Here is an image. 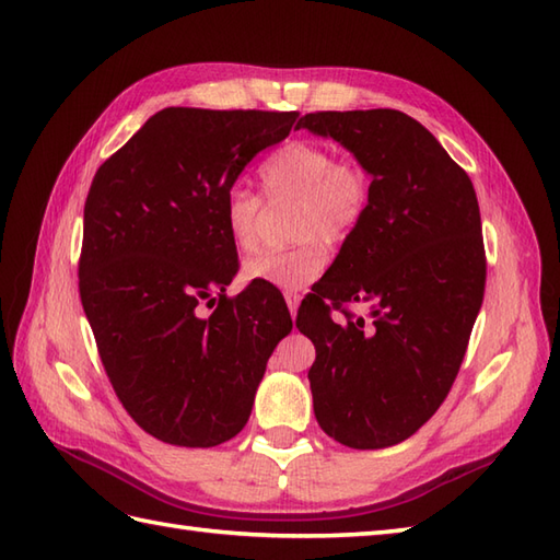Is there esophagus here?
I'll list each match as a JSON object with an SVG mask.
<instances>
[{"mask_svg": "<svg viewBox=\"0 0 560 560\" xmlns=\"http://www.w3.org/2000/svg\"><path fill=\"white\" fill-rule=\"evenodd\" d=\"M283 299H287L291 317H295V313H299V305H301V295L293 293V291H287V293H283Z\"/></svg>", "mask_w": 560, "mask_h": 560, "instance_id": "34e87169", "label": "esophagus"}]
</instances>
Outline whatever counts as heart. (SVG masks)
I'll use <instances>...</instances> for the list:
<instances>
[{
  "label": "heart",
  "instance_id": "1",
  "mask_svg": "<svg viewBox=\"0 0 560 560\" xmlns=\"http://www.w3.org/2000/svg\"><path fill=\"white\" fill-rule=\"evenodd\" d=\"M269 199H295L293 233L299 245L267 249L245 261L247 281L299 291L327 265V243H341L361 223L371 199L368 177L351 161H335L317 141H289L259 168ZM261 201L245 187H231L223 201V221L237 253L255 249Z\"/></svg>",
  "mask_w": 560,
  "mask_h": 560
}]
</instances>
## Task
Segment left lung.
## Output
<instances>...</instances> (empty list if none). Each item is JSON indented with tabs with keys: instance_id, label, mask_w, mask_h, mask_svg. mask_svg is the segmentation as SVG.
<instances>
[{
	"instance_id": "1",
	"label": "left lung",
	"mask_w": 560,
	"mask_h": 560,
	"mask_svg": "<svg viewBox=\"0 0 560 560\" xmlns=\"http://www.w3.org/2000/svg\"><path fill=\"white\" fill-rule=\"evenodd\" d=\"M301 127L339 141L371 175L365 217L295 319L317 353L307 373L315 419L347 447H392L447 397L481 311L477 192L440 141L399 110L307 113ZM325 300L359 302L369 317L335 324Z\"/></svg>"
}]
</instances>
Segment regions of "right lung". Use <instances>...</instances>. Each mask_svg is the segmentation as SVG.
<instances>
[{
    "label": "right lung",
    "instance_id": "obj_1",
    "mask_svg": "<svg viewBox=\"0 0 560 560\" xmlns=\"http://www.w3.org/2000/svg\"><path fill=\"white\" fill-rule=\"evenodd\" d=\"M295 113L165 108L93 177L83 207L79 291L101 361L153 438L213 447L243 431L269 355L293 329L271 289L225 287L237 253L223 201ZM220 295L218 311L201 302Z\"/></svg>",
    "mask_w": 560,
    "mask_h": 560
}]
</instances>
